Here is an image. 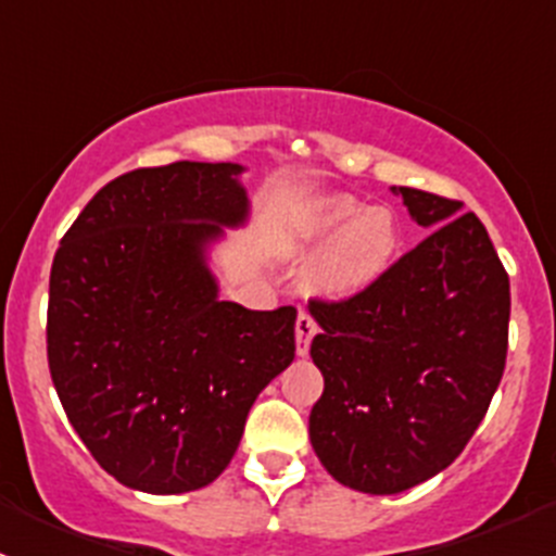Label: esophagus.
Instances as JSON below:
<instances>
[{"instance_id": "1", "label": "esophagus", "mask_w": 556, "mask_h": 556, "mask_svg": "<svg viewBox=\"0 0 556 556\" xmlns=\"http://www.w3.org/2000/svg\"><path fill=\"white\" fill-rule=\"evenodd\" d=\"M317 330V319L309 312H299V319H295V350H299V355L309 352V344Z\"/></svg>"}]
</instances>
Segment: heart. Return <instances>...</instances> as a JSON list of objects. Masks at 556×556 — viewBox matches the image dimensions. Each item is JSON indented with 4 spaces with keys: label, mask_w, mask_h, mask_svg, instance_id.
Segmentation results:
<instances>
[{
    "label": "heart",
    "mask_w": 556,
    "mask_h": 556,
    "mask_svg": "<svg viewBox=\"0 0 556 556\" xmlns=\"http://www.w3.org/2000/svg\"><path fill=\"white\" fill-rule=\"evenodd\" d=\"M304 239L328 244L317 266L325 293L352 295L382 279L401 247L397 217L384 206H363L350 195H333L314 206Z\"/></svg>",
    "instance_id": "b5f03b06"
}]
</instances>
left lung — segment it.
I'll list each match as a JSON object with an SVG mask.
<instances>
[{
    "instance_id": "left-lung-1",
    "label": "left lung",
    "mask_w": 556,
    "mask_h": 556,
    "mask_svg": "<svg viewBox=\"0 0 556 556\" xmlns=\"http://www.w3.org/2000/svg\"><path fill=\"white\" fill-rule=\"evenodd\" d=\"M397 193L428 237L361 293L309 301L325 377L312 446L336 481L368 495H395L459 457L508 352L511 288L484 223L454 199Z\"/></svg>"
}]
</instances>
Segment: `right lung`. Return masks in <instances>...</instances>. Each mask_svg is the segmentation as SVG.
<instances>
[{
	"label": "right lung",
	"instance_id": "1",
	"mask_svg": "<svg viewBox=\"0 0 556 556\" xmlns=\"http://www.w3.org/2000/svg\"><path fill=\"white\" fill-rule=\"evenodd\" d=\"M242 166L177 161L106 182L55 250L48 366L72 428L121 484L206 486L295 357V306L217 299L204 263L247 215Z\"/></svg>",
	"mask_w": 556,
	"mask_h": 556
}]
</instances>
